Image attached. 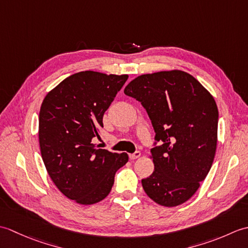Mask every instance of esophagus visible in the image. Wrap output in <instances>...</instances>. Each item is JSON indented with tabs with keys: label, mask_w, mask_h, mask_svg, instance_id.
<instances>
[{
	"label": "esophagus",
	"mask_w": 248,
	"mask_h": 248,
	"mask_svg": "<svg viewBox=\"0 0 248 248\" xmlns=\"http://www.w3.org/2000/svg\"><path fill=\"white\" fill-rule=\"evenodd\" d=\"M140 151H135L134 154H131L130 155V159L131 160H135V159H138V157H140Z\"/></svg>",
	"instance_id": "esophagus-1"
}]
</instances>
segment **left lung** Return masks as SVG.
<instances>
[{
  "label": "left lung",
  "mask_w": 248,
  "mask_h": 248,
  "mask_svg": "<svg viewBox=\"0 0 248 248\" xmlns=\"http://www.w3.org/2000/svg\"><path fill=\"white\" fill-rule=\"evenodd\" d=\"M124 93L143 105L155 132L150 150L155 170L141 180L144 191L164 207L186 202L214 160L218 110L213 97L180 70L140 76Z\"/></svg>",
  "instance_id": "8db88e82"
}]
</instances>
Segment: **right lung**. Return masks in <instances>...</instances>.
Returning a JSON list of instances; mask_svg holds the SVG:
<instances>
[{"mask_svg": "<svg viewBox=\"0 0 248 248\" xmlns=\"http://www.w3.org/2000/svg\"><path fill=\"white\" fill-rule=\"evenodd\" d=\"M127 75L82 71L66 78L46 94L39 113V145L49 176L71 200L93 204L108 196L127 154L99 149L103 115Z\"/></svg>", "mask_w": 248, "mask_h": 248, "instance_id": "add662e5", "label": "right lung"}]
</instances>
